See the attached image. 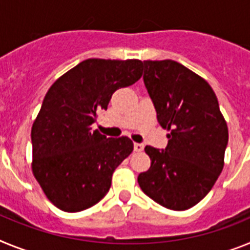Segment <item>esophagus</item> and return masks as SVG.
I'll return each instance as SVG.
<instances>
[{"instance_id":"esophagus-1","label":"esophagus","mask_w":250,"mask_h":250,"mask_svg":"<svg viewBox=\"0 0 250 250\" xmlns=\"http://www.w3.org/2000/svg\"><path fill=\"white\" fill-rule=\"evenodd\" d=\"M133 147H134V151L136 152H142L143 148H145V146H143L142 143H134Z\"/></svg>"}]
</instances>
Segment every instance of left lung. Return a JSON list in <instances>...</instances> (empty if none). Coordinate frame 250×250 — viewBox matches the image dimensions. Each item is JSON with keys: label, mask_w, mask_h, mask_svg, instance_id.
Returning <instances> with one entry per match:
<instances>
[{"label": "left lung", "mask_w": 250, "mask_h": 250, "mask_svg": "<svg viewBox=\"0 0 250 250\" xmlns=\"http://www.w3.org/2000/svg\"><path fill=\"white\" fill-rule=\"evenodd\" d=\"M143 80L170 131L165 149L146 146L151 167L138 175L147 196L164 208L188 210L212 188L224 167L228 125L205 79L173 60H145Z\"/></svg>", "instance_id": "left-lung-1"}]
</instances>
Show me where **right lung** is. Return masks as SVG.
Segmentation results:
<instances>
[{"mask_svg":"<svg viewBox=\"0 0 250 250\" xmlns=\"http://www.w3.org/2000/svg\"><path fill=\"white\" fill-rule=\"evenodd\" d=\"M142 66L137 59H86L47 90L32 125L31 167L47 199L62 211L101 201L114 170L133 151L128 137L107 138L92 125L117 89L142 77Z\"/></svg>","mask_w":250,"mask_h":250,"instance_id":"add662e5","label":"right lung"}]
</instances>
